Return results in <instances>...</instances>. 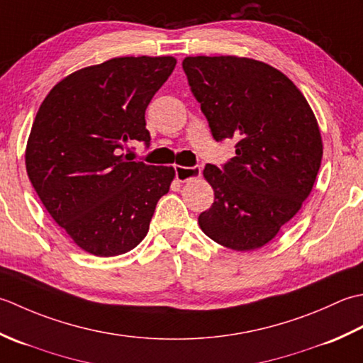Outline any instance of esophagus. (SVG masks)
Returning a JSON list of instances; mask_svg holds the SVG:
<instances>
[{
    "label": "esophagus",
    "mask_w": 363,
    "mask_h": 363,
    "mask_svg": "<svg viewBox=\"0 0 363 363\" xmlns=\"http://www.w3.org/2000/svg\"><path fill=\"white\" fill-rule=\"evenodd\" d=\"M201 174H202L201 166H192V167L177 166L175 167V179L182 183L194 180V179H197V177H201Z\"/></svg>",
    "instance_id": "1"
}]
</instances>
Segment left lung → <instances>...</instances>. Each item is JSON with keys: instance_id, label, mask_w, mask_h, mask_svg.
<instances>
[{"instance_id": "obj_1", "label": "left lung", "mask_w": 363, "mask_h": 363, "mask_svg": "<svg viewBox=\"0 0 363 363\" xmlns=\"http://www.w3.org/2000/svg\"><path fill=\"white\" fill-rule=\"evenodd\" d=\"M183 70L213 138L238 140L223 167L203 169L214 202L199 224L220 246L262 247L313 188L323 158L313 111L291 79L255 59L189 56Z\"/></svg>"}]
</instances>
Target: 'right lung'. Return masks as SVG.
I'll use <instances>...</instances> for the list:
<instances>
[{
  "instance_id": "1",
  "label": "right lung",
  "mask_w": 363,
  "mask_h": 363,
  "mask_svg": "<svg viewBox=\"0 0 363 363\" xmlns=\"http://www.w3.org/2000/svg\"><path fill=\"white\" fill-rule=\"evenodd\" d=\"M172 56L114 57L81 69L43 100L26 145V171L57 225L89 254L114 257L145 238L174 167L123 155L150 144L145 109L175 69Z\"/></svg>"
}]
</instances>
